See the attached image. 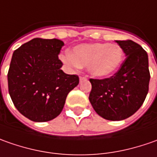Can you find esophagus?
<instances>
[{"label": "esophagus", "instance_id": "esophagus-1", "mask_svg": "<svg viewBox=\"0 0 157 157\" xmlns=\"http://www.w3.org/2000/svg\"><path fill=\"white\" fill-rule=\"evenodd\" d=\"M85 80H87L86 77H83V76H80V82H82V81H85Z\"/></svg>", "mask_w": 157, "mask_h": 157}]
</instances>
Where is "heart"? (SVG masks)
Here are the masks:
<instances>
[{"mask_svg":"<svg viewBox=\"0 0 157 157\" xmlns=\"http://www.w3.org/2000/svg\"><path fill=\"white\" fill-rule=\"evenodd\" d=\"M124 52L116 43H82L74 47L70 54L62 55L61 59L73 68L87 67L95 77H106L116 72L122 65Z\"/></svg>","mask_w":157,"mask_h":157,"instance_id":"heart-1","label":"heart"}]
</instances>
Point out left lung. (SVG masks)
<instances>
[{
    "instance_id": "1",
    "label": "left lung",
    "mask_w": 157,
    "mask_h": 157,
    "mask_svg": "<svg viewBox=\"0 0 157 157\" xmlns=\"http://www.w3.org/2000/svg\"><path fill=\"white\" fill-rule=\"evenodd\" d=\"M116 41L126 56L121 68L109 78L89 80V101L99 116L109 121L124 120L141 108L150 79L147 52L131 40Z\"/></svg>"
}]
</instances>
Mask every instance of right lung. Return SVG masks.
<instances>
[{"label":"right lung","mask_w":157,"mask_h":157,"mask_svg":"<svg viewBox=\"0 0 157 157\" xmlns=\"http://www.w3.org/2000/svg\"><path fill=\"white\" fill-rule=\"evenodd\" d=\"M64 42L35 38L13 54L8 73V92L15 108L33 122L59 116L68 94L79 83L76 75L62 71L58 55Z\"/></svg>","instance_id":"1"}]
</instances>
